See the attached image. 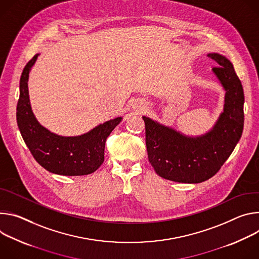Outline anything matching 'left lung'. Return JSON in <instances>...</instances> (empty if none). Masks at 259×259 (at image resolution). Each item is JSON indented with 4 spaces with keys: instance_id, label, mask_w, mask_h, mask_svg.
I'll list each match as a JSON object with an SVG mask.
<instances>
[{
    "instance_id": "8db88e82",
    "label": "left lung",
    "mask_w": 259,
    "mask_h": 259,
    "mask_svg": "<svg viewBox=\"0 0 259 259\" xmlns=\"http://www.w3.org/2000/svg\"><path fill=\"white\" fill-rule=\"evenodd\" d=\"M225 90L224 109L205 135L187 137L149 117L145 122L148 159L156 174L179 183H200L212 178L234 151L244 127V92L233 64L225 56L209 53Z\"/></svg>"
}]
</instances>
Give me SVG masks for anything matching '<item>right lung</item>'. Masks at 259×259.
<instances>
[{"label":"right lung","mask_w":259,"mask_h":259,"mask_svg":"<svg viewBox=\"0 0 259 259\" xmlns=\"http://www.w3.org/2000/svg\"><path fill=\"white\" fill-rule=\"evenodd\" d=\"M38 55L26 64L20 77L16 120L22 139L36 161L50 173L64 176L92 174L104 162L106 140L122 118L111 119L76 137H62L42 126L32 111L27 89L28 74Z\"/></svg>","instance_id":"add662e5"}]
</instances>
